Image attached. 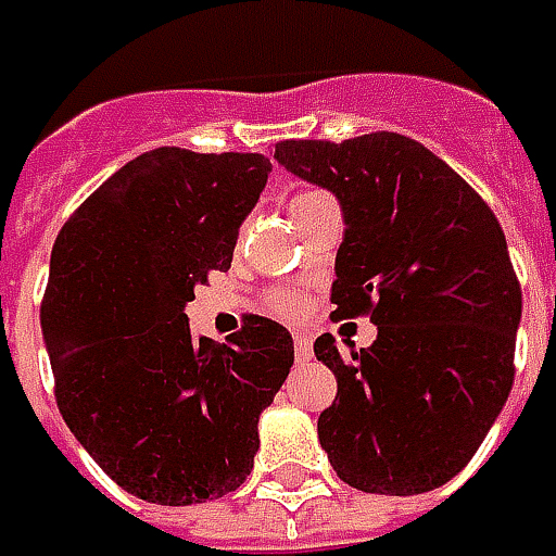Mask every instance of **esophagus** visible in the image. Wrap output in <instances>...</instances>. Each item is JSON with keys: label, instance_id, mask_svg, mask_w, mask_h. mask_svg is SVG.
Returning <instances> with one entry per match:
<instances>
[{"label": "esophagus", "instance_id": "34e87169", "mask_svg": "<svg viewBox=\"0 0 556 556\" xmlns=\"http://www.w3.org/2000/svg\"><path fill=\"white\" fill-rule=\"evenodd\" d=\"M293 353H296V362H309L312 340L306 337V333H296V337H293Z\"/></svg>", "mask_w": 556, "mask_h": 556}]
</instances>
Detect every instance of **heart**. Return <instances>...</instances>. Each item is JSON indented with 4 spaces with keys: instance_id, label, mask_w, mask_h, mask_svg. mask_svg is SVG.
Segmentation results:
<instances>
[{
    "instance_id": "b5f03b06",
    "label": "heart",
    "mask_w": 556,
    "mask_h": 556,
    "mask_svg": "<svg viewBox=\"0 0 556 556\" xmlns=\"http://www.w3.org/2000/svg\"><path fill=\"white\" fill-rule=\"evenodd\" d=\"M312 194H318V191H300V194H296V198L290 201V206H293L296 201H303V198H312ZM271 309L281 312V315H290V312L300 309V300H296L293 293H278V296L271 300Z\"/></svg>"
}]
</instances>
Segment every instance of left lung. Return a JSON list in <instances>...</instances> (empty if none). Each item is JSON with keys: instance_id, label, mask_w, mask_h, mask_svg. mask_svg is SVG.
<instances>
[{"instance_id": "8db88e82", "label": "left lung", "mask_w": 556, "mask_h": 556, "mask_svg": "<svg viewBox=\"0 0 556 556\" xmlns=\"http://www.w3.org/2000/svg\"><path fill=\"white\" fill-rule=\"evenodd\" d=\"M275 161L343 210L333 318L377 325L350 358L331 333L315 340L337 377L318 442L353 489L433 492L477 455L514 383L523 293L502 225L448 163L395 132L278 141Z\"/></svg>"}]
</instances>
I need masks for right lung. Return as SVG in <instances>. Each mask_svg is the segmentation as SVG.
<instances>
[{
  "instance_id": "obj_1",
  "label": "right lung",
  "mask_w": 556,
  "mask_h": 556,
  "mask_svg": "<svg viewBox=\"0 0 556 556\" xmlns=\"http://www.w3.org/2000/svg\"><path fill=\"white\" fill-rule=\"evenodd\" d=\"M268 173L263 154L154 148L101 185L52 247L39 321L58 412L141 502H213L253 470L293 337L250 315L216 343L191 333L185 306L231 266Z\"/></svg>"
}]
</instances>
